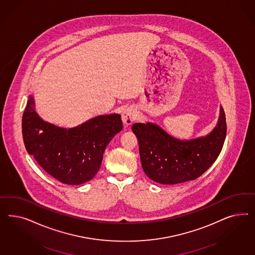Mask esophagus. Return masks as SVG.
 <instances>
[{
    "mask_svg": "<svg viewBox=\"0 0 255 255\" xmlns=\"http://www.w3.org/2000/svg\"><path fill=\"white\" fill-rule=\"evenodd\" d=\"M135 117H136L135 110L133 108H125L123 111L122 120H123L124 125L128 126V125H131L132 124V122L135 120Z\"/></svg>",
    "mask_w": 255,
    "mask_h": 255,
    "instance_id": "1",
    "label": "esophagus"
}]
</instances>
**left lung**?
Segmentation results:
<instances>
[{"mask_svg": "<svg viewBox=\"0 0 255 255\" xmlns=\"http://www.w3.org/2000/svg\"><path fill=\"white\" fill-rule=\"evenodd\" d=\"M138 140L142 168L155 182L173 185L199 178L216 161L226 136L223 107L214 129L205 136L181 140L152 123L131 127Z\"/></svg>", "mask_w": 255, "mask_h": 255, "instance_id": "left-lung-1", "label": "left lung"}]
</instances>
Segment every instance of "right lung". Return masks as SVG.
Listing matches in <instances>:
<instances>
[{
	"instance_id": "add662e5",
	"label": "right lung",
	"mask_w": 255,
	"mask_h": 255,
	"mask_svg": "<svg viewBox=\"0 0 255 255\" xmlns=\"http://www.w3.org/2000/svg\"><path fill=\"white\" fill-rule=\"evenodd\" d=\"M123 130L120 114L94 117L73 128L45 122L29 96L22 116L25 147L39 165L57 180L79 185L91 180L100 169L106 147Z\"/></svg>"
}]
</instances>
